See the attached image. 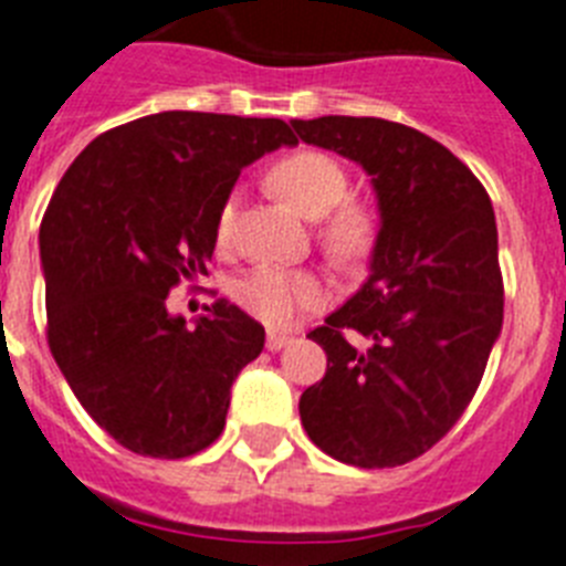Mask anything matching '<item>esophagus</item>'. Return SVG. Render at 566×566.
Wrapping results in <instances>:
<instances>
[{"label": "esophagus", "mask_w": 566, "mask_h": 566, "mask_svg": "<svg viewBox=\"0 0 566 566\" xmlns=\"http://www.w3.org/2000/svg\"><path fill=\"white\" fill-rule=\"evenodd\" d=\"M293 336L287 334H279V331H270L268 334V350H282L284 345H291Z\"/></svg>", "instance_id": "obj_1"}]
</instances>
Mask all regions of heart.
<instances>
[{"label": "heart", "instance_id": "obj_1", "mask_svg": "<svg viewBox=\"0 0 566 566\" xmlns=\"http://www.w3.org/2000/svg\"><path fill=\"white\" fill-rule=\"evenodd\" d=\"M273 187L291 198L307 218H319V244L331 259L354 264L371 253L377 241V212L365 201L348 198L350 178L336 158L316 149H298L275 160L270 169ZM239 212V195H227L216 216V241L230 244ZM232 298L250 316L270 327L291 325L302 311H313L327 298V287L313 270L261 264L241 275Z\"/></svg>", "mask_w": 566, "mask_h": 566}]
</instances>
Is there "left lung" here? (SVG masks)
Here are the masks:
<instances>
[{"label":"left lung","instance_id":"8db88e82","mask_svg":"<svg viewBox=\"0 0 566 566\" xmlns=\"http://www.w3.org/2000/svg\"><path fill=\"white\" fill-rule=\"evenodd\" d=\"M291 123L305 144L363 164L382 216L368 282L307 334L327 371L298 400L302 426L342 463L402 467L463 417L501 334L495 210L472 169L411 126L339 114Z\"/></svg>","mask_w":566,"mask_h":566}]
</instances>
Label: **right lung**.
<instances>
[{
    "mask_svg": "<svg viewBox=\"0 0 566 566\" xmlns=\"http://www.w3.org/2000/svg\"><path fill=\"white\" fill-rule=\"evenodd\" d=\"M282 144L296 135L275 117L160 112L94 137L56 184L40 227L49 348L123 449L178 460L224 431L264 327L224 298L187 327L166 296L210 275L218 207Z\"/></svg>",
    "mask_w": 566,
    "mask_h": 566,
    "instance_id": "right-lung-1",
    "label": "right lung"
}]
</instances>
